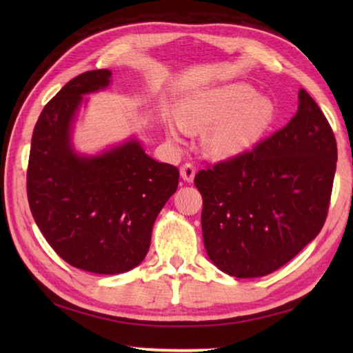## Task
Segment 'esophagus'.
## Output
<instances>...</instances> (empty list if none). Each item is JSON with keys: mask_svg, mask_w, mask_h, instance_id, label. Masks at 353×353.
<instances>
[{"mask_svg": "<svg viewBox=\"0 0 353 353\" xmlns=\"http://www.w3.org/2000/svg\"><path fill=\"white\" fill-rule=\"evenodd\" d=\"M181 176H182L183 181L192 182L194 181V176H196V167H194V165L190 163V162L183 163L182 168H181Z\"/></svg>", "mask_w": 353, "mask_h": 353, "instance_id": "1", "label": "esophagus"}]
</instances>
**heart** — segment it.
Listing matches in <instances>:
<instances>
[{
    "label": "heart",
    "mask_w": 353,
    "mask_h": 353,
    "mask_svg": "<svg viewBox=\"0 0 353 353\" xmlns=\"http://www.w3.org/2000/svg\"><path fill=\"white\" fill-rule=\"evenodd\" d=\"M274 106L267 97L254 95L247 85L236 83L201 91L186 101L181 124L191 132L205 130L216 121L206 138L208 150L215 156H232L249 148L268 129ZM177 137L176 129H171Z\"/></svg>",
    "instance_id": "obj_1"
}]
</instances>
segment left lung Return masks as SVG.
I'll list each match as a JSON object with an SVG mask.
<instances>
[{
	"label": "left lung",
	"instance_id": "8db88e82",
	"mask_svg": "<svg viewBox=\"0 0 353 353\" xmlns=\"http://www.w3.org/2000/svg\"><path fill=\"white\" fill-rule=\"evenodd\" d=\"M335 168L334 132L301 89L287 125L196 174L208 256L221 272L245 279L287 264L323 228Z\"/></svg>",
	"mask_w": 353,
	"mask_h": 353
}]
</instances>
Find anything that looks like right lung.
I'll use <instances>...</instances> for the list:
<instances>
[{"mask_svg": "<svg viewBox=\"0 0 353 353\" xmlns=\"http://www.w3.org/2000/svg\"><path fill=\"white\" fill-rule=\"evenodd\" d=\"M109 70L81 72L45 104L27 168L30 211L59 256L99 274L129 272L145 258L157 214L176 192L179 170L156 162L137 141L95 157L70 142L83 95L106 88Z\"/></svg>", "mask_w": 353, "mask_h": 353, "instance_id": "1", "label": "right lung"}]
</instances>
